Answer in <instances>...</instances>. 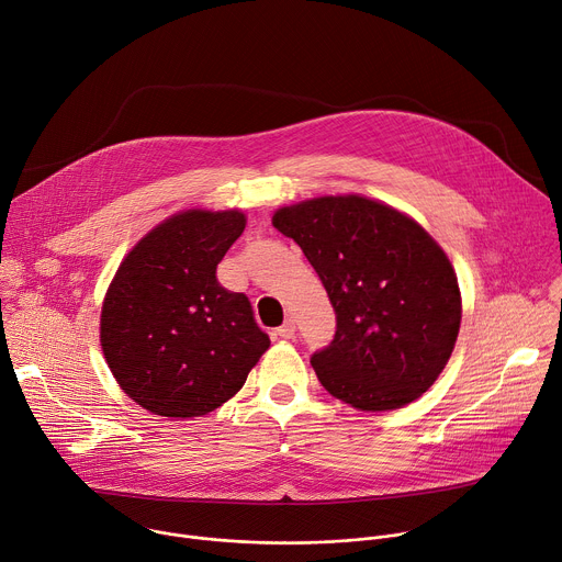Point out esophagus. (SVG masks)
<instances>
[{
    "label": "esophagus",
    "instance_id": "1",
    "mask_svg": "<svg viewBox=\"0 0 562 562\" xmlns=\"http://www.w3.org/2000/svg\"><path fill=\"white\" fill-rule=\"evenodd\" d=\"M278 336L280 338H284V340H291V338H295V319H286V323L278 329Z\"/></svg>",
    "mask_w": 562,
    "mask_h": 562
}]
</instances>
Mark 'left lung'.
Masks as SVG:
<instances>
[{
	"mask_svg": "<svg viewBox=\"0 0 562 562\" xmlns=\"http://www.w3.org/2000/svg\"><path fill=\"white\" fill-rule=\"evenodd\" d=\"M336 311V336L311 356L323 386L362 412L425 393L460 331L456 271L412 217L360 195H327L276 211Z\"/></svg>",
	"mask_w": 562,
	"mask_h": 562,
	"instance_id": "1",
	"label": "left lung"
}]
</instances>
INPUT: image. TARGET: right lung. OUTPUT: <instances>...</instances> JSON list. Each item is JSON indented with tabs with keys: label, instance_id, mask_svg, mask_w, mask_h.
<instances>
[{
	"label": "right lung",
	"instance_id": "add662e5",
	"mask_svg": "<svg viewBox=\"0 0 562 562\" xmlns=\"http://www.w3.org/2000/svg\"><path fill=\"white\" fill-rule=\"evenodd\" d=\"M239 211H184L146 233L102 306V351L124 393L155 416L195 418L243 389L269 349L251 302L217 282Z\"/></svg>",
	"mask_w": 562,
	"mask_h": 562
}]
</instances>
